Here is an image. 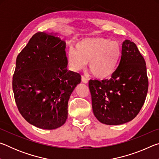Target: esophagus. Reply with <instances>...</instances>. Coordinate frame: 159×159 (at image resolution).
<instances>
[{
	"mask_svg": "<svg viewBox=\"0 0 159 159\" xmlns=\"http://www.w3.org/2000/svg\"><path fill=\"white\" fill-rule=\"evenodd\" d=\"M81 80H82V82L84 83H88V80L87 78H85L83 76H81Z\"/></svg>",
	"mask_w": 159,
	"mask_h": 159,
	"instance_id": "obj_1",
	"label": "esophagus"
}]
</instances>
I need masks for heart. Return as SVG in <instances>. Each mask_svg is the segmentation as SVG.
I'll list each match as a JSON object with an SVG mask.
<instances>
[{
    "label": "heart",
    "mask_w": 159,
    "mask_h": 159,
    "mask_svg": "<svg viewBox=\"0 0 159 159\" xmlns=\"http://www.w3.org/2000/svg\"><path fill=\"white\" fill-rule=\"evenodd\" d=\"M123 55L119 42L107 38L83 39L78 41L75 49L70 48L68 61L75 71L84 68L89 62V69L99 79H107L116 70Z\"/></svg>",
    "instance_id": "obj_1"
}]
</instances>
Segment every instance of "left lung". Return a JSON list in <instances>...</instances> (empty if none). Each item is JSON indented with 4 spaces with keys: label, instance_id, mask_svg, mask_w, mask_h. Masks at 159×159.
Segmentation results:
<instances>
[{
    "label": "left lung",
    "instance_id": "1",
    "mask_svg": "<svg viewBox=\"0 0 159 159\" xmlns=\"http://www.w3.org/2000/svg\"><path fill=\"white\" fill-rule=\"evenodd\" d=\"M123 55L111 79L90 80L94 115L106 125H121L136 117L148 91L146 62L130 40L123 43Z\"/></svg>",
    "mask_w": 159,
    "mask_h": 159
}]
</instances>
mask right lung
I'll return each instance as SVG.
<instances>
[{
	"label": "right lung",
	"mask_w": 159,
	"mask_h": 159,
	"mask_svg": "<svg viewBox=\"0 0 159 159\" xmlns=\"http://www.w3.org/2000/svg\"><path fill=\"white\" fill-rule=\"evenodd\" d=\"M57 34H35L17 56L12 79L19 111L45 130L64 124L69 98L81 80L80 74L67 70L66 43Z\"/></svg>",
	"instance_id": "right-lung-1"
}]
</instances>
